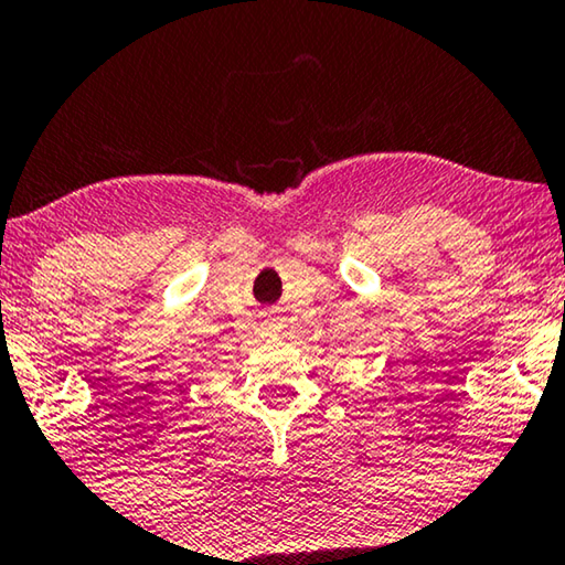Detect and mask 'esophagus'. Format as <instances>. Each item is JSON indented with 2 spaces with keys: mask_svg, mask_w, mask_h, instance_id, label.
<instances>
[{
  "mask_svg": "<svg viewBox=\"0 0 565 565\" xmlns=\"http://www.w3.org/2000/svg\"><path fill=\"white\" fill-rule=\"evenodd\" d=\"M264 322H266V330H279V317H276V315H271V312H268L266 317H264Z\"/></svg>",
  "mask_w": 565,
  "mask_h": 565,
  "instance_id": "34e87169",
  "label": "esophagus"
}]
</instances>
